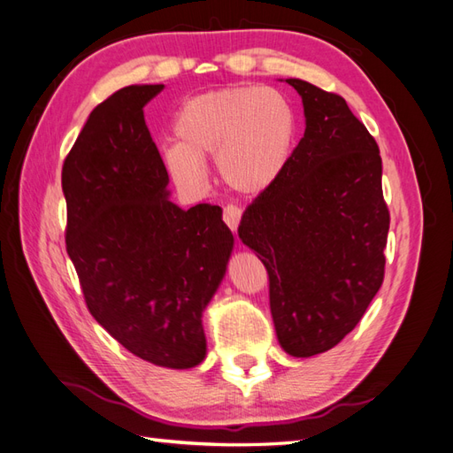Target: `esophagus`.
Returning a JSON list of instances; mask_svg holds the SVG:
<instances>
[{
    "label": "esophagus",
    "instance_id": "1",
    "mask_svg": "<svg viewBox=\"0 0 453 453\" xmlns=\"http://www.w3.org/2000/svg\"><path fill=\"white\" fill-rule=\"evenodd\" d=\"M239 219H241V208L235 204H227L224 208V222L227 224V227L231 231H235L239 226Z\"/></svg>",
    "mask_w": 453,
    "mask_h": 453
}]
</instances>
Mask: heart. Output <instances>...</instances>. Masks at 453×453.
Masks as SVG:
<instances>
[{
  "instance_id": "obj_1",
  "label": "heart",
  "mask_w": 453,
  "mask_h": 453,
  "mask_svg": "<svg viewBox=\"0 0 453 453\" xmlns=\"http://www.w3.org/2000/svg\"><path fill=\"white\" fill-rule=\"evenodd\" d=\"M175 144L164 164L179 185L206 177L216 156L219 179L239 195H260L286 170L299 133V115L286 94L270 87H227L188 98L177 110Z\"/></svg>"
}]
</instances>
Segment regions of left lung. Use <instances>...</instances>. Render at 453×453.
<instances>
[{
  "label": "left lung",
  "mask_w": 453,
  "mask_h": 453,
  "mask_svg": "<svg viewBox=\"0 0 453 453\" xmlns=\"http://www.w3.org/2000/svg\"><path fill=\"white\" fill-rule=\"evenodd\" d=\"M286 82L303 100L304 134L237 234L268 270L283 351L312 357L338 345L380 289L390 212L378 144L347 102L307 81Z\"/></svg>",
  "instance_id": "left-lung-1"
}]
</instances>
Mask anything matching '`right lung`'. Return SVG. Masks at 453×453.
Masks as SVG:
<instances>
[{
	"mask_svg": "<svg viewBox=\"0 0 453 453\" xmlns=\"http://www.w3.org/2000/svg\"><path fill=\"white\" fill-rule=\"evenodd\" d=\"M164 84H131L88 115L65 157L67 255L96 322L167 369L206 357L203 312L222 283L234 234L222 208L170 201L142 108Z\"/></svg>",
	"mask_w": 453,
	"mask_h": 453,
	"instance_id": "right-lung-1",
	"label": "right lung"
}]
</instances>
